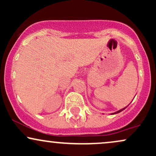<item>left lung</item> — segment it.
<instances>
[{"label": "left lung", "instance_id": "obj_1", "mask_svg": "<svg viewBox=\"0 0 156 156\" xmlns=\"http://www.w3.org/2000/svg\"><path fill=\"white\" fill-rule=\"evenodd\" d=\"M125 108H126V107H125V108H124L121 109V110L118 111V112H115V113H113V114H117V113H119V112H122V111H123V110H124V109H125Z\"/></svg>", "mask_w": 156, "mask_h": 156}]
</instances>
